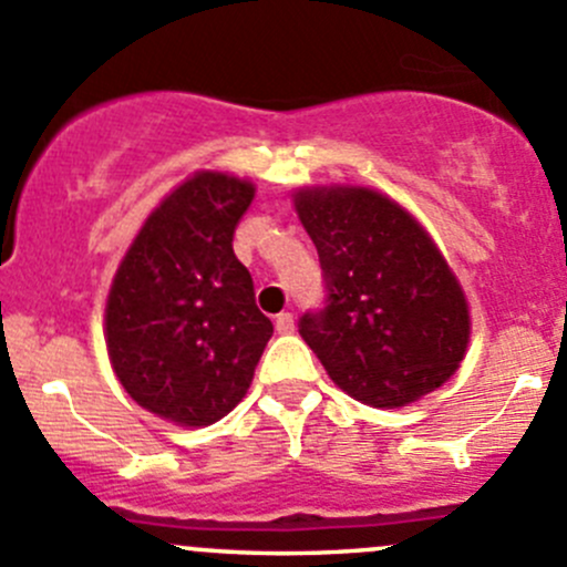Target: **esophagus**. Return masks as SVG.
I'll return each mask as SVG.
<instances>
[{"label": "esophagus", "mask_w": 567, "mask_h": 567, "mask_svg": "<svg viewBox=\"0 0 567 567\" xmlns=\"http://www.w3.org/2000/svg\"><path fill=\"white\" fill-rule=\"evenodd\" d=\"M274 326H277L279 334H290V331H293V316H290V312H279V316L274 318Z\"/></svg>", "instance_id": "obj_1"}]
</instances>
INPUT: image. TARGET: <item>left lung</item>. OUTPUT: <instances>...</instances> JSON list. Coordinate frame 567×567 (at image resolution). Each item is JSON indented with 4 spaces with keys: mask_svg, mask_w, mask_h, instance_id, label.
<instances>
[{
    "mask_svg": "<svg viewBox=\"0 0 567 567\" xmlns=\"http://www.w3.org/2000/svg\"><path fill=\"white\" fill-rule=\"evenodd\" d=\"M296 214L316 244L329 305L301 337L329 379L373 409H400L461 368L472 316L431 233L390 194L353 183L301 186Z\"/></svg>",
    "mask_w": 567,
    "mask_h": 567,
    "instance_id": "1",
    "label": "left lung"
}]
</instances>
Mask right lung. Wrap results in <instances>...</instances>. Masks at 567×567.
Here are the masks:
<instances>
[{
	"label": "right lung",
	"instance_id": "1",
	"mask_svg": "<svg viewBox=\"0 0 567 567\" xmlns=\"http://www.w3.org/2000/svg\"><path fill=\"white\" fill-rule=\"evenodd\" d=\"M255 183L197 169L147 214L106 296L104 340L128 398L177 427H205L247 394L274 326L233 251Z\"/></svg>",
	"mask_w": 567,
	"mask_h": 567
}]
</instances>
